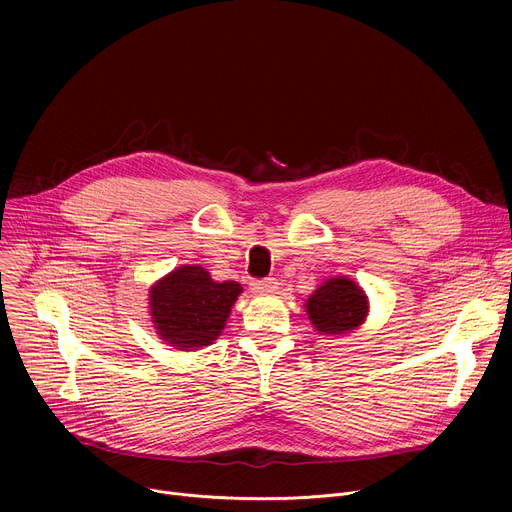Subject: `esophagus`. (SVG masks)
Returning <instances> with one entry per match:
<instances>
[{
  "mask_svg": "<svg viewBox=\"0 0 512 512\" xmlns=\"http://www.w3.org/2000/svg\"><path fill=\"white\" fill-rule=\"evenodd\" d=\"M251 289L255 291V294H261V296H267V294H273V291L277 289V281L275 279H259V281H253L251 283Z\"/></svg>",
  "mask_w": 512,
  "mask_h": 512,
  "instance_id": "34e87169",
  "label": "esophagus"
}]
</instances>
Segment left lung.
Listing matches in <instances>:
<instances>
[{"label": "left lung", "mask_w": 512, "mask_h": 512, "mask_svg": "<svg viewBox=\"0 0 512 512\" xmlns=\"http://www.w3.org/2000/svg\"><path fill=\"white\" fill-rule=\"evenodd\" d=\"M306 314L322 336H344L364 324L369 316V296L346 275L324 279L306 300Z\"/></svg>", "instance_id": "1"}]
</instances>
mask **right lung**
<instances>
[{
  "label": "right lung",
  "mask_w": 512,
  "mask_h": 512,
  "mask_svg": "<svg viewBox=\"0 0 512 512\" xmlns=\"http://www.w3.org/2000/svg\"><path fill=\"white\" fill-rule=\"evenodd\" d=\"M243 287L218 283L200 265H182L150 287V318L164 344L176 350L210 346L227 326Z\"/></svg>",
  "instance_id": "1"
}]
</instances>
